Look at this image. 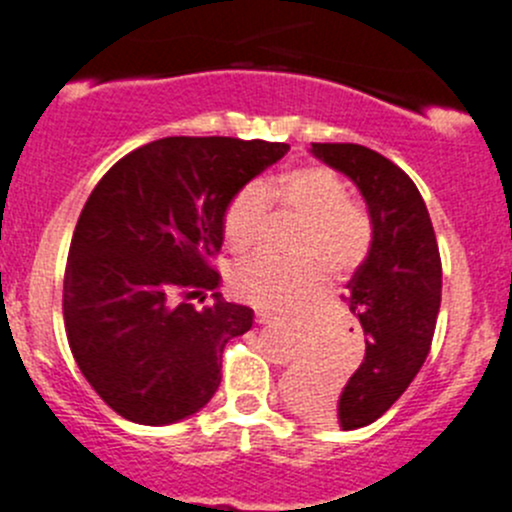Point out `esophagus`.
Wrapping results in <instances>:
<instances>
[{
  "label": "esophagus",
  "mask_w": 512,
  "mask_h": 512,
  "mask_svg": "<svg viewBox=\"0 0 512 512\" xmlns=\"http://www.w3.org/2000/svg\"><path fill=\"white\" fill-rule=\"evenodd\" d=\"M256 321L261 323V326H271V323H276V318L268 316V313H256Z\"/></svg>",
  "instance_id": "esophagus-1"
}]
</instances>
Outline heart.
Here are the masks:
<instances>
[{"label": "heart", "mask_w": 512, "mask_h": 512, "mask_svg": "<svg viewBox=\"0 0 512 512\" xmlns=\"http://www.w3.org/2000/svg\"><path fill=\"white\" fill-rule=\"evenodd\" d=\"M268 199L306 219L296 239V254L301 258L283 261L256 254L236 263L229 283L241 301L276 313L293 311L323 291V265L333 278H348L371 254V216L351 201L348 184L336 171L318 164L283 171L266 186L256 181L241 186L221 219L229 249L246 251L256 244L266 224Z\"/></svg>", "instance_id": "b5f03b06"}]
</instances>
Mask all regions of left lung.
<instances>
[{
	"mask_svg": "<svg viewBox=\"0 0 512 512\" xmlns=\"http://www.w3.org/2000/svg\"><path fill=\"white\" fill-rule=\"evenodd\" d=\"M311 154L358 186L373 221L371 254L346 286L366 356L341 393L311 368L293 398L311 418L356 430L378 421L426 363L443 268L426 201L406 171L361 144H311Z\"/></svg>",
	"mask_w": 512,
	"mask_h": 512,
	"instance_id": "left-lung-1",
	"label": "left lung"
}]
</instances>
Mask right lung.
Instances as JSON below:
<instances>
[{"mask_svg":"<svg viewBox=\"0 0 512 512\" xmlns=\"http://www.w3.org/2000/svg\"><path fill=\"white\" fill-rule=\"evenodd\" d=\"M288 149L166 136L94 186L69 246L64 328L79 371L121 418L169 426L214 398L226 343L254 326V311L221 293L204 308L191 298L219 288L209 258L224 244L231 196Z\"/></svg>","mask_w":512,"mask_h":512,"instance_id":"right-lung-1","label":"right lung"}]
</instances>
